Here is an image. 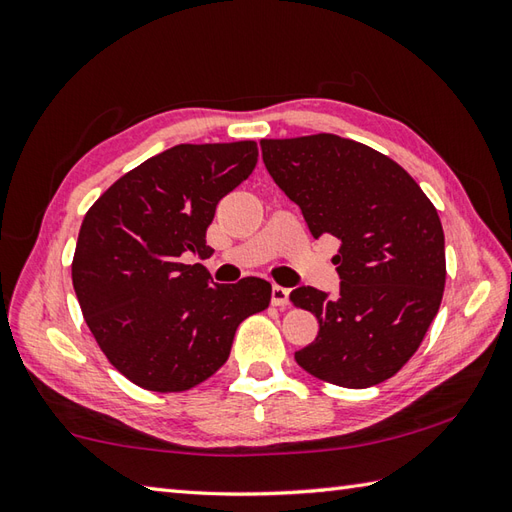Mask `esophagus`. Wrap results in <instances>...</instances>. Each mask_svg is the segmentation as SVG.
Instances as JSON below:
<instances>
[{"mask_svg": "<svg viewBox=\"0 0 512 512\" xmlns=\"http://www.w3.org/2000/svg\"><path fill=\"white\" fill-rule=\"evenodd\" d=\"M270 303L277 308H286L288 306V290L281 286H273V292H270Z\"/></svg>", "mask_w": 512, "mask_h": 512, "instance_id": "obj_1", "label": "esophagus"}]
</instances>
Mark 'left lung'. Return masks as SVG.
Wrapping results in <instances>:
<instances>
[{"instance_id":"left-lung-1","label":"left lung","mask_w":512,"mask_h":512,"mask_svg":"<svg viewBox=\"0 0 512 512\" xmlns=\"http://www.w3.org/2000/svg\"><path fill=\"white\" fill-rule=\"evenodd\" d=\"M259 145L312 237L341 239L339 295L290 292L319 321L317 339L295 361L332 385L383 383L416 354L440 308L447 262L436 206L398 162L356 140L314 134Z\"/></svg>"}]
</instances>
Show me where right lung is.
Masks as SVG:
<instances>
[{
	"label": "right lung",
	"mask_w": 512,
	"mask_h": 512,
	"mask_svg": "<svg viewBox=\"0 0 512 512\" xmlns=\"http://www.w3.org/2000/svg\"><path fill=\"white\" fill-rule=\"evenodd\" d=\"M257 143L176 145L118 178L85 213L72 286L85 323L118 372L169 394L213 376L237 325L270 303V284H213L206 228L257 165Z\"/></svg>",
	"instance_id": "1"
}]
</instances>
